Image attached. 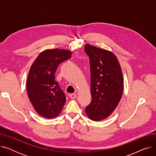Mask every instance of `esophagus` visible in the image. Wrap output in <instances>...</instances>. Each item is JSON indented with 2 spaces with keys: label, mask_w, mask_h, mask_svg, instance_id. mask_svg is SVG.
I'll return each mask as SVG.
<instances>
[{
  "label": "esophagus",
  "mask_w": 156,
  "mask_h": 156,
  "mask_svg": "<svg viewBox=\"0 0 156 156\" xmlns=\"http://www.w3.org/2000/svg\"><path fill=\"white\" fill-rule=\"evenodd\" d=\"M69 97H70L71 99H76V98L77 95H76V94H71L69 95Z\"/></svg>",
  "instance_id": "34e87169"
}]
</instances>
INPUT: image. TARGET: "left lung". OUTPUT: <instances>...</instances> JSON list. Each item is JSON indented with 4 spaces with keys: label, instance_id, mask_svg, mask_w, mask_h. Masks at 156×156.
<instances>
[{
    "label": "left lung",
    "instance_id": "8db88e82",
    "mask_svg": "<svg viewBox=\"0 0 156 156\" xmlns=\"http://www.w3.org/2000/svg\"><path fill=\"white\" fill-rule=\"evenodd\" d=\"M84 50L90 64L92 101L85 109L88 117L101 121L118 106L123 90L121 66L112 52L87 44Z\"/></svg>",
    "mask_w": 156,
    "mask_h": 156
}]
</instances>
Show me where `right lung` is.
<instances>
[{
  "mask_svg": "<svg viewBox=\"0 0 156 156\" xmlns=\"http://www.w3.org/2000/svg\"><path fill=\"white\" fill-rule=\"evenodd\" d=\"M71 54L63 49H47L31 65L27 78V92L34 109L42 117L53 119L62 111L66 99L55 80V73L59 64L69 59Z\"/></svg>",
  "mask_w": 156,
  "mask_h": 156,
  "instance_id": "1",
  "label": "right lung"
}]
</instances>
